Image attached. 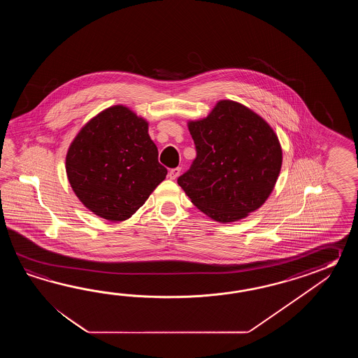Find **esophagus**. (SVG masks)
Masks as SVG:
<instances>
[{
    "label": "esophagus",
    "instance_id": "1",
    "mask_svg": "<svg viewBox=\"0 0 358 358\" xmlns=\"http://www.w3.org/2000/svg\"><path fill=\"white\" fill-rule=\"evenodd\" d=\"M180 171H182V169L180 168L171 169V170L169 171V178L174 180L178 176H180Z\"/></svg>",
    "mask_w": 358,
    "mask_h": 358
}]
</instances>
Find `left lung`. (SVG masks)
I'll list each match as a JSON object with an SVG mask.
<instances>
[{
	"mask_svg": "<svg viewBox=\"0 0 358 358\" xmlns=\"http://www.w3.org/2000/svg\"><path fill=\"white\" fill-rule=\"evenodd\" d=\"M188 128L197 156L178 184L192 202L221 222L261 207L282 168L280 143L268 124L241 103L220 101Z\"/></svg>",
	"mask_w": 358,
	"mask_h": 358,
	"instance_id": "1",
	"label": "left lung"
}]
</instances>
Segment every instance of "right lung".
<instances>
[{"label": "right lung", "instance_id": "add662e5", "mask_svg": "<svg viewBox=\"0 0 358 358\" xmlns=\"http://www.w3.org/2000/svg\"><path fill=\"white\" fill-rule=\"evenodd\" d=\"M66 174L92 213L124 221L145 203L168 170L159 162L148 124L129 108L114 106L79 131L66 155Z\"/></svg>", "mask_w": 358, "mask_h": 358}]
</instances>
